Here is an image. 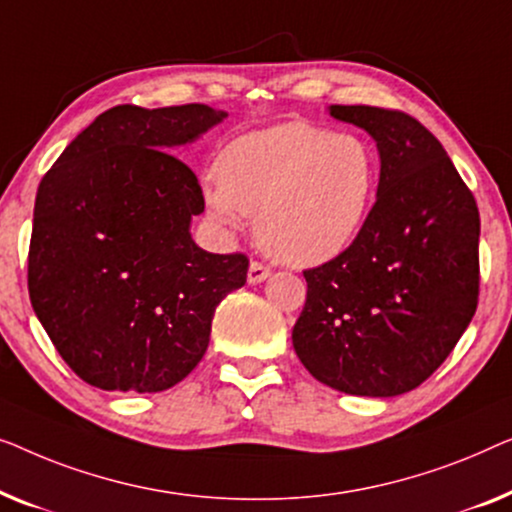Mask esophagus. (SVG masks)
<instances>
[{"label":"esophagus","instance_id":"1","mask_svg":"<svg viewBox=\"0 0 512 512\" xmlns=\"http://www.w3.org/2000/svg\"><path fill=\"white\" fill-rule=\"evenodd\" d=\"M269 276H271L269 266H264V264H259V262H250V269H248V283L250 285L262 283V280H266Z\"/></svg>","mask_w":512,"mask_h":512}]
</instances>
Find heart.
<instances>
[{
  "label": "heart",
  "instance_id": "heart-1",
  "mask_svg": "<svg viewBox=\"0 0 512 512\" xmlns=\"http://www.w3.org/2000/svg\"><path fill=\"white\" fill-rule=\"evenodd\" d=\"M218 176L204 187L220 225L255 215V239L290 266L325 264L355 241L369 218L378 157L355 134L311 122H283L229 143Z\"/></svg>",
  "mask_w": 512,
  "mask_h": 512
}]
</instances>
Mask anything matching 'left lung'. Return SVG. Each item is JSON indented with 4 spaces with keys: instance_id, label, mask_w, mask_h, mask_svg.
Returning <instances> with one entry per match:
<instances>
[{
    "instance_id": "left-lung-1",
    "label": "left lung",
    "mask_w": 512,
    "mask_h": 512,
    "mask_svg": "<svg viewBox=\"0 0 512 512\" xmlns=\"http://www.w3.org/2000/svg\"><path fill=\"white\" fill-rule=\"evenodd\" d=\"M329 115L371 134L380 181L355 241L304 271L292 345L338 392L397 397L445 362L473 318L478 206L441 141L408 113L334 104Z\"/></svg>"
}]
</instances>
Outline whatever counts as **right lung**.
<instances>
[{
    "mask_svg": "<svg viewBox=\"0 0 512 512\" xmlns=\"http://www.w3.org/2000/svg\"><path fill=\"white\" fill-rule=\"evenodd\" d=\"M227 118L206 104L97 115L41 178L27 257L39 322L69 369L109 392H162L201 362L248 257L192 241L197 176L174 150Z\"/></svg>",
    "mask_w": 512,
    "mask_h": 512,
    "instance_id": "right-lung-1",
    "label": "right lung"
}]
</instances>
